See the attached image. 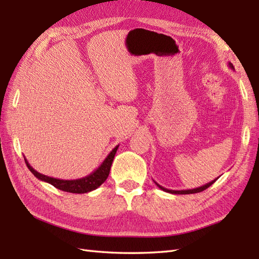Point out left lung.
<instances>
[{
	"instance_id": "left-lung-1",
	"label": "left lung",
	"mask_w": 259,
	"mask_h": 259,
	"mask_svg": "<svg viewBox=\"0 0 259 259\" xmlns=\"http://www.w3.org/2000/svg\"><path fill=\"white\" fill-rule=\"evenodd\" d=\"M228 67L232 69V70H235V68H234V65L232 64V63H228ZM218 179V178H217ZM217 179H214V180H212V181H210V183H208V184H206V185H203V186H200V187H197V188H194V189H186V190H171V189H167V188H164V187H162V186H160L159 185L158 183H156L155 180V184L159 187V188H160L161 190H163V191H166V192H169V194H174V195H188V194H196V192H200V191H202V190H205V189H207L208 187H210L214 181H216Z\"/></svg>"
}]
</instances>
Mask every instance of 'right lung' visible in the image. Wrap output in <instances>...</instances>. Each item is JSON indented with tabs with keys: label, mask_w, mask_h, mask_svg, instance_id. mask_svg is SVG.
Returning a JSON list of instances; mask_svg holds the SVG:
<instances>
[{
	"label": "right lung",
	"mask_w": 259,
	"mask_h": 259,
	"mask_svg": "<svg viewBox=\"0 0 259 259\" xmlns=\"http://www.w3.org/2000/svg\"><path fill=\"white\" fill-rule=\"evenodd\" d=\"M118 148H119V145L115 146L112 149V151H110L107 158L104 159L103 162L95 170V171L85 176L83 178L74 179V180L57 179L53 177H49V176H46V175H42L40 172H37L36 170H34L30 166V163L27 162L25 157H24V160L27 168L30 169V171L34 175L37 179L46 181V183L54 186L56 188L60 190L72 192V194H85V192L96 190L98 187H100L104 181L107 180L110 172V168H111L113 158H114L115 152L118 150Z\"/></svg>",
	"instance_id": "1"
}]
</instances>
